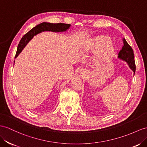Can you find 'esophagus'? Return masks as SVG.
<instances>
[{
	"label": "esophagus",
	"instance_id": "esophagus-1",
	"mask_svg": "<svg viewBox=\"0 0 147 147\" xmlns=\"http://www.w3.org/2000/svg\"><path fill=\"white\" fill-rule=\"evenodd\" d=\"M81 73H82V74H86V73H88V70L86 69H82V70H81Z\"/></svg>",
	"mask_w": 147,
	"mask_h": 147
}]
</instances>
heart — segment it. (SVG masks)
<instances>
[{
  "label": "heart",
  "mask_w": 147,
  "mask_h": 147,
  "mask_svg": "<svg viewBox=\"0 0 147 147\" xmlns=\"http://www.w3.org/2000/svg\"><path fill=\"white\" fill-rule=\"evenodd\" d=\"M111 41V38L107 35L96 36L88 41L86 48L89 51L96 53L100 51L95 58L96 63L106 65L114 58L117 48Z\"/></svg>",
  "instance_id": "1"
}]
</instances>
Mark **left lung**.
<instances>
[{
    "label": "left lung",
    "instance_id": "1",
    "mask_svg": "<svg viewBox=\"0 0 147 147\" xmlns=\"http://www.w3.org/2000/svg\"><path fill=\"white\" fill-rule=\"evenodd\" d=\"M122 40H123V45L122 49L120 50L119 53L118 57L119 58L125 61L128 63L129 67L135 73V69H136V66H135V60H134V51L132 50V48H131V47L129 45V43L127 42V41L125 40V38H123Z\"/></svg>",
    "mask_w": 147,
    "mask_h": 147
}]
</instances>
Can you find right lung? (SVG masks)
I'll list each match as a JSON object with an SVG mask.
<instances>
[{
    "label": "right lung",
    "mask_w": 147,
    "mask_h": 147,
    "mask_svg": "<svg viewBox=\"0 0 147 147\" xmlns=\"http://www.w3.org/2000/svg\"><path fill=\"white\" fill-rule=\"evenodd\" d=\"M70 24H50L47 23V22H43V23L36 25L22 37L17 47V50L15 58L17 57V56L20 53L25 45L28 43V41L38 33L44 31H51L54 32H65L70 27Z\"/></svg>",
    "instance_id": "obj_1"
}]
</instances>
